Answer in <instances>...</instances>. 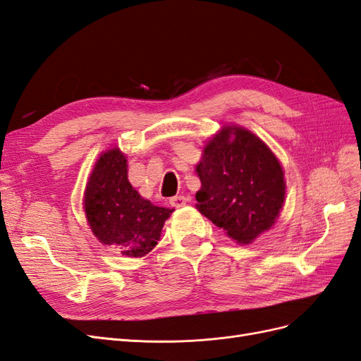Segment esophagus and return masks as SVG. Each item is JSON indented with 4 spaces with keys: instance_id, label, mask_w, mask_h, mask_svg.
Masks as SVG:
<instances>
[{
    "instance_id": "1",
    "label": "esophagus",
    "mask_w": 361,
    "mask_h": 361,
    "mask_svg": "<svg viewBox=\"0 0 361 361\" xmlns=\"http://www.w3.org/2000/svg\"><path fill=\"white\" fill-rule=\"evenodd\" d=\"M187 202H188V199L185 197V195H174V197L170 199V204L174 207H182Z\"/></svg>"
}]
</instances>
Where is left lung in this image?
Returning a JSON list of instances; mask_svg holds the SVG:
<instances>
[{
	"instance_id": "left-lung-1",
	"label": "left lung",
	"mask_w": 361,
	"mask_h": 361,
	"mask_svg": "<svg viewBox=\"0 0 361 361\" xmlns=\"http://www.w3.org/2000/svg\"><path fill=\"white\" fill-rule=\"evenodd\" d=\"M197 209L228 238L248 244L276 223L285 176L272 152L244 128H223L197 166Z\"/></svg>"
}]
</instances>
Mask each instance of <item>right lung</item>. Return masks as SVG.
I'll list each match as a JSON object with an SVG mask.
<instances>
[{"instance_id": "right-lung-1", "label": "right lung", "mask_w": 361, "mask_h": 361, "mask_svg": "<svg viewBox=\"0 0 361 361\" xmlns=\"http://www.w3.org/2000/svg\"><path fill=\"white\" fill-rule=\"evenodd\" d=\"M85 215L94 236L129 257L146 256L158 244L173 209L145 200L128 180L126 158L118 149L97 159L85 188Z\"/></svg>"}]
</instances>
